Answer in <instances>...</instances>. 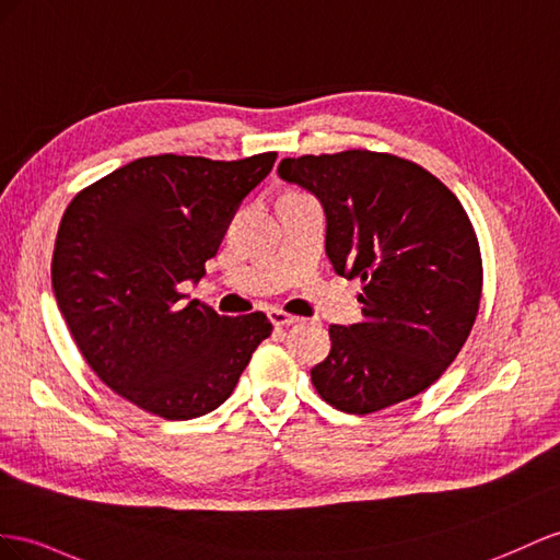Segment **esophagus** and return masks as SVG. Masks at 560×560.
<instances>
[{
  "label": "esophagus",
  "instance_id": "esophagus-1",
  "mask_svg": "<svg viewBox=\"0 0 560 560\" xmlns=\"http://www.w3.org/2000/svg\"><path fill=\"white\" fill-rule=\"evenodd\" d=\"M269 322L275 324V326H291V324H298L300 317H295V314H289V312H283V310L275 307V310H269Z\"/></svg>",
  "mask_w": 560,
  "mask_h": 560
}]
</instances>
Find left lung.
<instances>
[{"label": "left lung", "mask_w": 560, "mask_h": 560, "mask_svg": "<svg viewBox=\"0 0 560 560\" xmlns=\"http://www.w3.org/2000/svg\"><path fill=\"white\" fill-rule=\"evenodd\" d=\"M279 177L319 198L328 260L364 283V322L328 328L331 352L310 371L324 402L374 413L430 388L480 307V248L458 198L421 165L362 149L283 158Z\"/></svg>", "instance_id": "obj_1"}]
</instances>
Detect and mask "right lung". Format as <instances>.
I'll use <instances>...</instances> for the list:
<instances>
[{
	"mask_svg": "<svg viewBox=\"0 0 560 560\" xmlns=\"http://www.w3.org/2000/svg\"><path fill=\"white\" fill-rule=\"evenodd\" d=\"M277 153L147 155L82 189L56 234L51 285L84 360L113 393L167 421L218 409L271 334L262 312L186 300L241 200Z\"/></svg>",
	"mask_w": 560,
	"mask_h": 560,
	"instance_id": "right-lung-1",
	"label": "right lung"
}]
</instances>
